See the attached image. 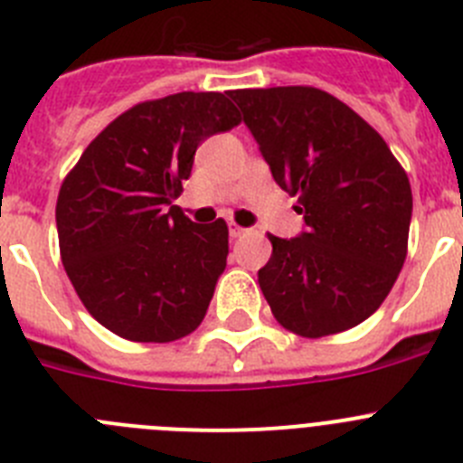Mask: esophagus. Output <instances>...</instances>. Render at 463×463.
<instances>
[{
  "instance_id": "1",
  "label": "esophagus",
  "mask_w": 463,
  "mask_h": 463,
  "mask_svg": "<svg viewBox=\"0 0 463 463\" xmlns=\"http://www.w3.org/2000/svg\"><path fill=\"white\" fill-rule=\"evenodd\" d=\"M245 232H248V229L239 227L236 222H229V236H232V239H239V236H243Z\"/></svg>"
}]
</instances>
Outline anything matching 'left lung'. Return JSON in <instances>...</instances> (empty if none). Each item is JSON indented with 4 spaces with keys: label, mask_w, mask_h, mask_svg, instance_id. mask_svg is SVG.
Instances as JSON below:
<instances>
[{
    "label": "left lung",
    "mask_w": 463,
    "mask_h": 463,
    "mask_svg": "<svg viewBox=\"0 0 463 463\" xmlns=\"http://www.w3.org/2000/svg\"><path fill=\"white\" fill-rule=\"evenodd\" d=\"M273 181L298 196L306 227L269 236L260 288L298 336L353 329L375 313L406 261L412 192L390 146L317 88L232 90Z\"/></svg>",
    "instance_id": "obj_1"
}]
</instances>
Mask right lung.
I'll list each match as a JSON object with an SVG mask.
<instances>
[{"label":"right lung","instance_id":"add662e5","mask_svg":"<svg viewBox=\"0 0 463 463\" xmlns=\"http://www.w3.org/2000/svg\"><path fill=\"white\" fill-rule=\"evenodd\" d=\"M241 122L222 92L143 101L110 122L64 178L60 252L94 320L127 341L169 343L202 325L227 267L224 220L196 224L174 199L208 137Z\"/></svg>","mask_w":463,"mask_h":463}]
</instances>
